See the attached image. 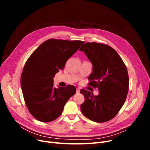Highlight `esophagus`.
I'll return each mask as SVG.
<instances>
[{"instance_id": "1", "label": "esophagus", "mask_w": 150, "mask_h": 150, "mask_svg": "<svg viewBox=\"0 0 150 150\" xmlns=\"http://www.w3.org/2000/svg\"><path fill=\"white\" fill-rule=\"evenodd\" d=\"M76 93H80V89L79 88H76Z\"/></svg>"}]
</instances>
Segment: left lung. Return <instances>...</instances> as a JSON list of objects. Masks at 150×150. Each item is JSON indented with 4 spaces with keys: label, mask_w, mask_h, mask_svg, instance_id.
Masks as SVG:
<instances>
[{
    "label": "left lung",
    "mask_w": 150,
    "mask_h": 150,
    "mask_svg": "<svg viewBox=\"0 0 150 150\" xmlns=\"http://www.w3.org/2000/svg\"><path fill=\"white\" fill-rule=\"evenodd\" d=\"M80 50L84 52L93 65L88 85L99 90L98 96L85 89L80 91L85 98L80 106L81 112L92 121L108 122L115 117L127 98V68L117 52L107 44L86 42Z\"/></svg>",
    "instance_id": "8db88e82"
}]
</instances>
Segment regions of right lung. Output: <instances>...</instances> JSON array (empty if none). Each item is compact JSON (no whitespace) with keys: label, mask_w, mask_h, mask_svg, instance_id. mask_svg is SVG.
Instances as JSON below:
<instances>
[{"label":"right lung","mask_w":150,"mask_h":150,"mask_svg":"<svg viewBox=\"0 0 150 150\" xmlns=\"http://www.w3.org/2000/svg\"><path fill=\"white\" fill-rule=\"evenodd\" d=\"M82 41L50 39L42 42L27 60L21 76L25 103L30 113L42 122L59 117L68 100L76 92L72 85L53 87V78L64 69Z\"/></svg>","instance_id":"obj_1"}]
</instances>
